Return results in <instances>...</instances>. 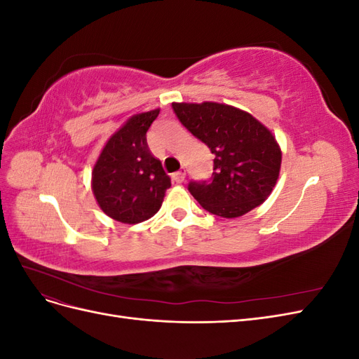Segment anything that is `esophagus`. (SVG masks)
Returning a JSON list of instances; mask_svg holds the SVG:
<instances>
[{
    "mask_svg": "<svg viewBox=\"0 0 359 359\" xmlns=\"http://www.w3.org/2000/svg\"><path fill=\"white\" fill-rule=\"evenodd\" d=\"M172 180L175 181L177 184H181V182H184V180H186V170L181 169V170L175 172V173H173V175H172Z\"/></svg>",
    "mask_w": 359,
    "mask_h": 359,
    "instance_id": "34e87169",
    "label": "esophagus"
}]
</instances>
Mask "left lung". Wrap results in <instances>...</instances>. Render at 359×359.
<instances>
[{"mask_svg": "<svg viewBox=\"0 0 359 359\" xmlns=\"http://www.w3.org/2000/svg\"><path fill=\"white\" fill-rule=\"evenodd\" d=\"M180 121L215 156L210 182H190L202 208L236 219L262 205L276 187L281 149L271 130L235 106L172 103Z\"/></svg>", "mask_w": 359, "mask_h": 359, "instance_id": "8db88e82", "label": "left lung"}]
</instances>
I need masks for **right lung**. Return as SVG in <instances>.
Returning a JSON list of instances; mask_svg holds the SVG:
<instances>
[{
	"mask_svg": "<svg viewBox=\"0 0 359 359\" xmlns=\"http://www.w3.org/2000/svg\"><path fill=\"white\" fill-rule=\"evenodd\" d=\"M160 109L135 114L107 139L91 172L100 210L126 224L151 219L163 203L170 178L151 153L147 132Z\"/></svg>",
	"mask_w": 359,
	"mask_h": 359,
	"instance_id": "1",
	"label": "right lung"
}]
</instances>
